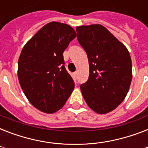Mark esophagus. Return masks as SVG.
<instances>
[{"label": "esophagus", "instance_id": "34e87169", "mask_svg": "<svg viewBox=\"0 0 148 148\" xmlns=\"http://www.w3.org/2000/svg\"><path fill=\"white\" fill-rule=\"evenodd\" d=\"M74 74L75 75V77H77V74H78V71H76L74 73Z\"/></svg>", "mask_w": 148, "mask_h": 148}]
</instances>
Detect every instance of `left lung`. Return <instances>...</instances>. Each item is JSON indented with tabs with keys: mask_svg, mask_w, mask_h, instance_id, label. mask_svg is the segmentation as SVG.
<instances>
[{
	"mask_svg": "<svg viewBox=\"0 0 148 148\" xmlns=\"http://www.w3.org/2000/svg\"><path fill=\"white\" fill-rule=\"evenodd\" d=\"M76 31L89 62V77L81 85L82 95L95 112H110L124 101L131 85L128 50L101 24L77 27Z\"/></svg>",
	"mask_w": 148,
	"mask_h": 148,
	"instance_id": "1",
	"label": "left lung"
}]
</instances>
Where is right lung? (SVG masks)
<instances>
[{"label":"right lung","mask_w":148,"mask_h":148,"mask_svg":"<svg viewBox=\"0 0 148 148\" xmlns=\"http://www.w3.org/2000/svg\"><path fill=\"white\" fill-rule=\"evenodd\" d=\"M76 36L70 25L52 21L22 49L17 68L20 85L30 103L42 112L60 110L74 90V82L65 69L63 53Z\"/></svg>","instance_id":"add662e5"}]
</instances>
